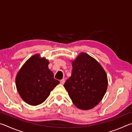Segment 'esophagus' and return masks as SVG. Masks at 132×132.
Here are the masks:
<instances>
[{
	"mask_svg": "<svg viewBox=\"0 0 132 132\" xmlns=\"http://www.w3.org/2000/svg\"><path fill=\"white\" fill-rule=\"evenodd\" d=\"M64 82H65V80H64V79H62V80H61V81H60V82H61V84H64Z\"/></svg>",
	"mask_w": 132,
	"mask_h": 132,
	"instance_id": "34e87169",
	"label": "esophagus"
}]
</instances>
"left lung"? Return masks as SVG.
I'll return each instance as SVG.
<instances>
[{"instance_id":"left-lung-1","label":"left lung","mask_w":132,"mask_h":132,"mask_svg":"<svg viewBox=\"0 0 132 132\" xmlns=\"http://www.w3.org/2000/svg\"><path fill=\"white\" fill-rule=\"evenodd\" d=\"M71 64L72 73L64 88L77 108L92 109L101 102L107 90L105 71L97 60L84 52L80 53Z\"/></svg>"}]
</instances>
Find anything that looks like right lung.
<instances>
[{
  "instance_id": "right-lung-1",
  "label": "right lung",
  "mask_w": 132,
  "mask_h": 132,
  "mask_svg": "<svg viewBox=\"0 0 132 132\" xmlns=\"http://www.w3.org/2000/svg\"><path fill=\"white\" fill-rule=\"evenodd\" d=\"M50 62L39 54L32 56L27 61L15 77L18 93L24 101L36 106L44 102L57 84L53 72L48 68Z\"/></svg>"
}]
</instances>
